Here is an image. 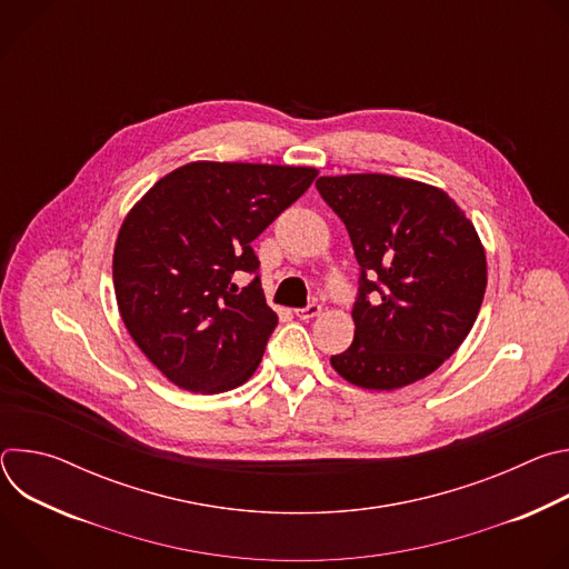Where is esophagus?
Masks as SVG:
<instances>
[{"instance_id": "1", "label": "esophagus", "mask_w": 569, "mask_h": 569, "mask_svg": "<svg viewBox=\"0 0 569 569\" xmlns=\"http://www.w3.org/2000/svg\"><path fill=\"white\" fill-rule=\"evenodd\" d=\"M321 312V306L317 303V301H312V303H308L306 308H299L297 310V317L299 319H312V317H317Z\"/></svg>"}]
</instances>
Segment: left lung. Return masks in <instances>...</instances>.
<instances>
[{
  "mask_svg": "<svg viewBox=\"0 0 569 569\" xmlns=\"http://www.w3.org/2000/svg\"><path fill=\"white\" fill-rule=\"evenodd\" d=\"M360 266L351 347L331 358L351 385L391 391L437 371L466 340L486 292V252L441 189L382 173L323 176Z\"/></svg>",
  "mask_w": 569,
  "mask_h": 569,
  "instance_id": "1",
  "label": "left lung"
}]
</instances>
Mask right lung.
Returning a JSON list of instances; mask_svg holds the SVG:
<instances>
[{
	"instance_id": "right-lung-1",
	"label": "right lung",
	"mask_w": 569,
	"mask_h": 569,
	"mask_svg": "<svg viewBox=\"0 0 569 569\" xmlns=\"http://www.w3.org/2000/svg\"><path fill=\"white\" fill-rule=\"evenodd\" d=\"M317 178L312 167L191 161L128 211L112 279L121 319L173 385L220 393L257 371L277 315L252 240ZM253 274L246 289L230 279Z\"/></svg>"
}]
</instances>
